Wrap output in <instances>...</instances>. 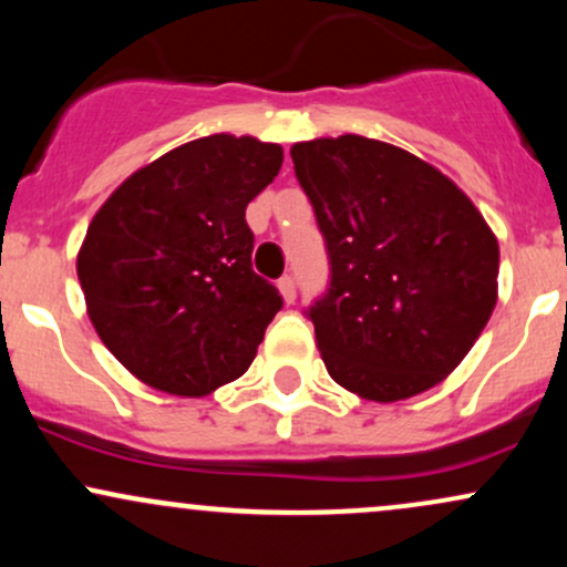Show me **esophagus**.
<instances>
[{
    "label": "esophagus",
    "instance_id": "34e87169",
    "mask_svg": "<svg viewBox=\"0 0 567 567\" xmlns=\"http://www.w3.org/2000/svg\"><path fill=\"white\" fill-rule=\"evenodd\" d=\"M277 288H279V292H282L285 303H292V301H296V279H292L290 275H285L282 279H279Z\"/></svg>",
    "mask_w": 567,
    "mask_h": 567
}]
</instances>
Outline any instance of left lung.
<instances>
[{
  "label": "left lung",
  "instance_id": "left-lung-1",
  "mask_svg": "<svg viewBox=\"0 0 567 567\" xmlns=\"http://www.w3.org/2000/svg\"><path fill=\"white\" fill-rule=\"evenodd\" d=\"M290 157L330 264L306 309L324 368L373 402L426 392L491 320L496 237L451 178L392 143L317 138Z\"/></svg>",
  "mask_w": 567,
  "mask_h": 567
}]
</instances>
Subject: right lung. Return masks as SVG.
Returning a JSON list of instances; mask_svg holds the SVG:
<instances>
[{"label":"right lung","instance_id":"add662e5","mask_svg":"<svg viewBox=\"0 0 567 567\" xmlns=\"http://www.w3.org/2000/svg\"><path fill=\"white\" fill-rule=\"evenodd\" d=\"M282 148L207 135L133 173L103 202L80 256L87 315L135 379L202 396L245 373L282 296L252 271L245 220Z\"/></svg>","mask_w":567,"mask_h":567}]
</instances>
